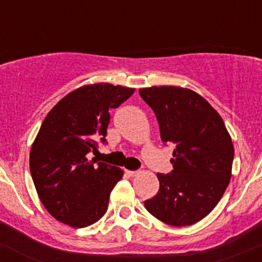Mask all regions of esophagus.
Returning <instances> with one entry per match:
<instances>
[{"label": "esophagus", "instance_id": "obj_1", "mask_svg": "<svg viewBox=\"0 0 262 262\" xmlns=\"http://www.w3.org/2000/svg\"><path fill=\"white\" fill-rule=\"evenodd\" d=\"M138 170H126V174L129 176V177H135L138 174Z\"/></svg>", "mask_w": 262, "mask_h": 262}]
</instances>
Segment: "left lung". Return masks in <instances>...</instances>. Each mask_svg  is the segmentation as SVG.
<instances>
[{
	"instance_id": "1",
	"label": "left lung",
	"mask_w": 262,
	"mask_h": 262,
	"mask_svg": "<svg viewBox=\"0 0 262 262\" xmlns=\"http://www.w3.org/2000/svg\"><path fill=\"white\" fill-rule=\"evenodd\" d=\"M139 94L156 115L161 140L176 147L173 170L157 173L160 189L145 209L169 226H191L214 210L230 184V134L217 111L193 90L152 86Z\"/></svg>"
}]
</instances>
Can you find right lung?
I'll list each match as a JSON object with an SVG mask.
<instances>
[{"instance_id": "1", "label": "right lung", "mask_w": 262, "mask_h": 262, "mask_svg": "<svg viewBox=\"0 0 262 262\" xmlns=\"http://www.w3.org/2000/svg\"><path fill=\"white\" fill-rule=\"evenodd\" d=\"M135 89L111 84L85 85L53 106L30 151V172L40 202L55 219L84 228L105 215L122 169L88 160L106 143L111 108Z\"/></svg>"}]
</instances>
